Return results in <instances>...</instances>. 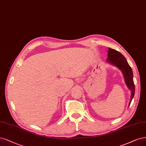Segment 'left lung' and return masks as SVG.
Segmentation results:
<instances>
[{"instance_id": "left-lung-1", "label": "left lung", "mask_w": 146, "mask_h": 146, "mask_svg": "<svg viewBox=\"0 0 146 146\" xmlns=\"http://www.w3.org/2000/svg\"><path fill=\"white\" fill-rule=\"evenodd\" d=\"M107 62L115 65L120 70H121L125 84H126L129 89L131 90L132 91L131 98H130L129 105L130 106L135 95V84L133 79V72L131 67L129 66L126 59L123 54L112 48H109Z\"/></svg>"}]
</instances>
